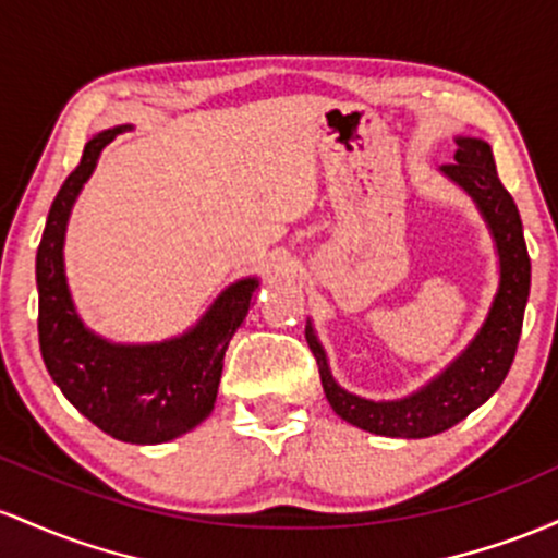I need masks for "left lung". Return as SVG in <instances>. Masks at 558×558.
Instances as JSON below:
<instances>
[{
    "label": "left lung",
    "instance_id": "obj_1",
    "mask_svg": "<svg viewBox=\"0 0 558 558\" xmlns=\"http://www.w3.org/2000/svg\"><path fill=\"white\" fill-rule=\"evenodd\" d=\"M456 162H446L442 171L464 186L480 205L500 255L498 295L472 345L416 396L392 403H374L350 396L331 379L324 350L313 337V329L305 327V340L322 374L324 396L335 414L374 435L429 437L450 429L498 390L517 355L524 305L530 298V255L524 245L522 218L514 199L500 184L490 144L482 140H456Z\"/></svg>",
    "mask_w": 558,
    "mask_h": 558
}]
</instances>
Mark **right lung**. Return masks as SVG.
I'll use <instances>...</instances> for the list:
<instances>
[{
  "instance_id": "obj_1",
  "label": "right lung",
  "mask_w": 558,
  "mask_h": 558,
  "mask_svg": "<svg viewBox=\"0 0 558 558\" xmlns=\"http://www.w3.org/2000/svg\"><path fill=\"white\" fill-rule=\"evenodd\" d=\"M126 129L116 126L86 142L78 166L62 181L49 208L36 253L39 348L49 377L92 424L116 440L153 446L195 429L210 416L223 353L231 335L245 322L258 281L231 284L195 329L160 345H110L84 329L62 271L68 213L105 144Z\"/></svg>"
}]
</instances>
